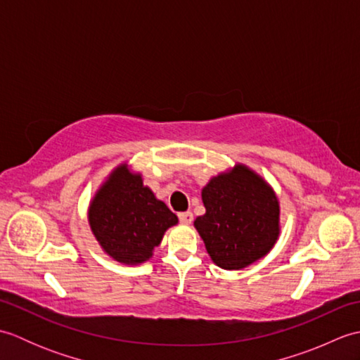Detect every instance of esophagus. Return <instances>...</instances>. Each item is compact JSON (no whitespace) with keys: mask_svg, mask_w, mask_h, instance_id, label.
<instances>
[{"mask_svg":"<svg viewBox=\"0 0 360 360\" xmlns=\"http://www.w3.org/2000/svg\"><path fill=\"white\" fill-rule=\"evenodd\" d=\"M178 218L182 224H190L193 221V213L192 212H181V213H178Z\"/></svg>","mask_w":360,"mask_h":360,"instance_id":"1","label":"esophagus"}]
</instances>
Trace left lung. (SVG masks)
<instances>
[{"mask_svg": "<svg viewBox=\"0 0 360 360\" xmlns=\"http://www.w3.org/2000/svg\"><path fill=\"white\" fill-rule=\"evenodd\" d=\"M205 213L195 227L213 263L243 269L269 252L280 233V205L274 190L246 165L212 178L202 188Z\"/></svg>", "mask_w": 360, "mask_h": 360, "instance_id": "obj_1", "label": "left lung"}]
</instances>
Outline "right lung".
Masks as SVG:
<instances>
[{"label":"right lung","mask_w":360,"mask_h":360,"mask_svg":"<svg viewBox=\"0 0 360 360\" xmlns=\"http://www.w3.org/2000/svg\"><path fill=\"white\" fill-rule=\"evenodd\" d=\"M89 226L102 249L116 262H147L178 217L156 200L142 176L122 164L98 188L89 204Z\"/></svg>","instance_id":"obj_1"}]
</instances>
